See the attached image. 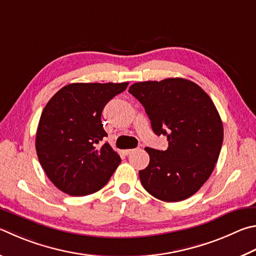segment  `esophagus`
Masks as SVG:
<instances>
[{
    "mask_svg": "<svg viewBox=\"0 0 256 256\" xmlns=\"http://www.w3.org/2000/svg\"><path fill=\"white\" fill-rule=\"evenodd\" d=\"M133 151H134V148H128V150H124L123 153H124L125 156H128V154H131Z\"/></svg>",
    "mask_w": 256,
    "mask_h": 256,
    "instance_id": "obj_1",
    "label": "esophagus"
}]
</instances>
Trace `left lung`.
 <instances>
[{"instance_id": "8db88e82", "label": "left lung", "mask_w": 256, "mask_h": 256, "mask_svg": "<svg viewBox=\"0 0 256 256\" xmlns=\"http://www.w3.org/2000/svg\"><path fill=\"white\" fill-rule=\"evenodd\" d=\"M128 92L143 105L153 132L169 143L166 151L146 148L150 164L138 171L143 188L168 202L192 196L210 176L224 138L210 97L184 78L136 82Z\"/></svg>"}]
</instances>
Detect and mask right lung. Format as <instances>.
Returning <instances> with one entry per match:
<instances>
[{
    "label": "right lung",
    "instance_id": "add662e5",
    "mask_svg": "<svg viewBox=\"0 0 256 256\" xmlns=\"http://www.w3.org/2000/svg\"><path fill=\"white\" fill-rule=\"evenodd\" d=\"M128 82H75L51 97L39 120L36 150L51 182L70 196H86L108 184L120 158L108 143L100 115Z\"/></svg>",
    "mask_w": 256,
    "mask_h": 256
}]
</instances>
